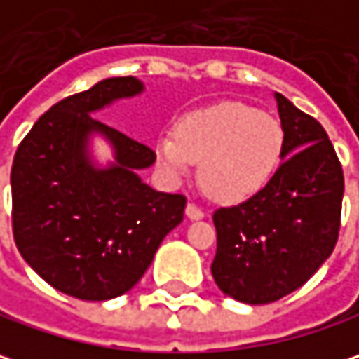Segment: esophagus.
Instances as JSON below:
<instances>
[{"label":"esophagus","mask_w":359,"mask_h":359,"mask_svg":"<svg viewBox=\"0 0 359 359\" xmlns=\"http://www.w3.org/2000/svg\"><path fill=\"white\" fill-rule=\"evenodd\" d=\"M186 217L190 218V220H200V218H204V212H202V208H198L196 204H188L186 206Z\"/></svg>","instance_id":"34e87169"}]
</instances>
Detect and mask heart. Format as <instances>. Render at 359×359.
Here are the masks:
<instances>
[{
  "mask_svg": "<svg viewBox=\"0 0 359 359\" xmlns=\"http://www.w3.org/2000/svg\"><path fill=\"white\" fill-rule=\"evenodd\" d=\"M284 128L273 116L243 102H220L175 122L173 137L157 139L155 153L171 180L202 161V186L222 202H245L266 190L284 157Z\"/></svg>",
  "mask_w": 359,
  "mask_h": 359,
  "instance_id": "1",
  "label": "heart"
}]
</instances>
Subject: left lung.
Masks as SVG:
<instances>
[{
	"label": "left lung",
	"instance_id": "obj_1",
	"mask_svg": "<svg viewBox=\"0 0 359 359\" xmlns=\"http://www.w3.org/2000/svg\"><path fill=\"white\" fill-rule=\"evenodd\" d=\"M284 157L266 190L218 208L212 278L226 296L268 304L298 290L333 253L339 235L344 171L325 128L273 93Z\"/></svg>",
	"mask_w": 359,
	"mask_h": 359
}]
</instances>
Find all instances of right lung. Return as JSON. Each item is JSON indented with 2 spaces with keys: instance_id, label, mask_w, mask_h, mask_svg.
Here are the masks:
<instances>
[{
  "instance_id": "add662e5",
  "label": "right lung",
  "mask_w": 359,
  "mask_h": 359,
  "mask_svg": "<svg viewBox=\"0 0 359 359\" xmlns=\"http://www.w3.org/2000/svg\"><path fill=\"white\" fill-rule=\"evenodd\" d=\"M142 91L137 77H110L69 95L40 116L13 155L18 251L44 282L79 300L128 292L184 220L186 196L157 192L139 175L155 153L91 118ZM93 136L115 153L108 166L90 155Z\"/></svg>"
}]
</instances>
